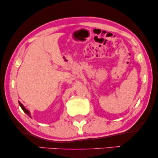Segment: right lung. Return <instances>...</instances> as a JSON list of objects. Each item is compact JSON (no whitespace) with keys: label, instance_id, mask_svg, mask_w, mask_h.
<instances>
[{"label":"right lung","instance_id":"obj_1","mask_svg":"<svg viewBox=\"0 0 158 158\" xmlns=\"http://www.w3.org/2000/svg\"><path fill=\"white\" fill-rule=\"evenodd\" d=\"M19 106H21V108H22V110H24V112L25 113H27V114L28 116H29V117H31V113H30L29 111H28L27 109H26L25 107H24V106H23V105L22 104V103H21L19 102Z\"/></svg>","mask_w":158,"mask_h":158}]
</instances>
